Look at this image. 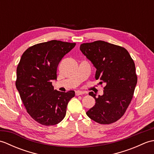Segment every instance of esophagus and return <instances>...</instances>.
Instances as JSON below:
<instances>
[{"instance_id": "esophagus-1", "label": "esophagus", "mask_w": 154, "mask_h": 154, "mask_svg": "<svg viewBox=\"0 0 154 154\" xmlns=\"http://www.w3.org/2000/svg\"><path fill=\"white\" fill-rule=\"evenodd\" d=\"M84 94V92H83V91H75V95L77 96H79V95H81V94Z\"/></svg>"}]
</instances>
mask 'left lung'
I'll use <instances>...</instances> for the list:
<instances>
[{
	"label": "left lung",
	"instance_id": "1",
	"mask_svg": "<svg viewBox=\"0 0 154 154\" xmlns=\"http://www.w3.org/2000/svg\"><path fill=\"white\" fill-rule=\"evenodd\" d=\"M80 50L96 67L95 79L106 85L102 96L89 93L96 103L87 115L101 124L115 122L133 98L138 80L134 62L125 48L104 41L82 44Z\"/></svg>",
	"mask_w": 154,
	"mask_h": 154
}]
</instances>
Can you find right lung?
Here are the masks:
<instances>
[{
	"label": "right lung",
	"mask_w": 154,
	"mask_h": 154,
	"mask_svg": "<svg viewBox=\"0 0 154 154\" xmlns=\"http://www.w3.org/2000/svg\"><path fill=\"white\" fill-rule=\"evenodd\" d=\"M75 43L51 40L28 48L22 54L16 69V87L27 112L44 126L60 123L66 114L69 101L75 91L54 89L51 81L57 79L61 59Z\"/></svg>",
	"instance_id": "1"
}]
</instances>
